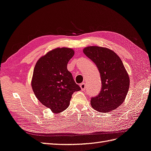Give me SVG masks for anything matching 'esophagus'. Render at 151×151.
<instances>
[{
  "label": "esophagus",
  "instance_id": "1",
  "mask_svg": "<svg viewBox=\"0 0 151 151\" xmlns=\"http://www.w3.org/2000/svg\"><path fill=\"white\" fill-rule=\"evenodd\" d=\"M80 88H81V89L82 91H85L86 88V85L85 83H82L80 84Z\"/></svg>",
  "mask_w": 151,
  "mask_h": 151
}]
</instances>
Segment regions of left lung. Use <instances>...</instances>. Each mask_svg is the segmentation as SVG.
Returning <instances> with one entry per match:
<instances>
[{
  "mask_svg": "<svg viewBox=\"0 0 151 151\" xmlns=\"http://www.w3.org/2000/svg\"><path fill=\"white\" fill-rule=\"evenodd\" d=\"M83 52L96 65L101 81L100 92L91 99L92 107L101 113L116 109L124 101L130 84L120 58L106 47L89 46Z\"/></svg>",
  "mask_w": 151,
  "mask_h": 151,
  "instance_id": "1",
  "label": "left lung"
}]
</instances>
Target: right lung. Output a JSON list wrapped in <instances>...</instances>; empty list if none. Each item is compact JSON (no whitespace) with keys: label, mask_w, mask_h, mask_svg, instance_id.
Returning <instances> with one entry per match:
<instances>
[{"label":"right lung","mask_w":151,"mask_h":151,"mask_svg":"<svg viewBox=\"0 0 151 151\" xmlns=\"http://www.w3.org/2000/svg\"><path fill=\"white\" fill-rule=\"evenodd\" d=\"M74 54L71 48H56L40 58L35 66L33 91L40 103L53 113L65 110L73 93L81 90L67 68Z\"/></svg>","instance_id":"add662e5"}]
</instances>
